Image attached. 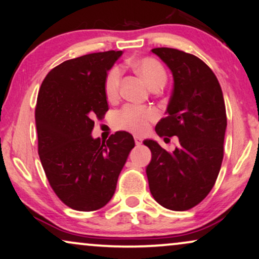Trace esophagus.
<instances>
[{
    "label": "esophagus",
    "instance_id": "esophagus-1",
    "mask_svg": "<svg viewBox=\"0 0 259 259\" xmlns=\"http://www.w3.org/2000/svg\"><path fill=\"white\" fill-rule=\"evenodd\" d=\"M134 139H135V143H136V146H141V144H142V137H140V136H135V137H134Z\"/></svg>",
    "mask_w": 259,
    "mask_h": 259
}]
</instances>
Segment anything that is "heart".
Wrapping results in <instances>:
<instances>
[{"mask_svg":"<svg viewBox=\"0 0 259 259\" xmlns=\"http://www.w3.org/2000/svg\"><path fill=\"white\" fill-rule=\"evenodd\" d=\"M151 89H161L167 81V72L163 65L153 57L134 58L129 63ZM122 72L117 66L110 68L104 78V94L108 101H116L119 96ZM157 113L150 108L139 105H125L115 116L117 129L126 130L136 135L147 133L150 122L156 119Z\"/></svg>","mask_w":259,"mask_h":259,"instance_id":"b5f03b06","label":"heart"}]
</instances>
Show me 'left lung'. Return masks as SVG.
Returning a JSON list of instances; mask_svg holds the SVG:
<instances>
[{"label":"left lung","mask_w":259,"mask_h":259,"mask_svg":"<svg viewBox=\"0 0 259 259\" xmlns=\"http://www.w3.org/2000/svg\"><path fill=\"white\" fill-rule=\"evenodd\" d=\"M151 51L174 77L167 116L155 130L164 140L178 136L179 144L170 153L153 140L144 141L151 151L148 182L161 206L187 211L208 195L218 178L227 125L225 102L215 74L198 57L168 47Z\"/></svg>","instance_id":"1"}]
</instances>
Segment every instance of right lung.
I'll list each match as a JSON object with an SVG mask.
<instances>
[{
    "instance_id": "obj_1",
    "label": "right lung",
    "mask_w": 259,
    "mask_h": 259,
    "mask_svg": "<svg viewBox=\"0 0 259 259\" xmlns=\"http://www.w3.org/2000/svg\"><path fill=\"white\" fill-rule=\"evenodd\" d=\"M122 51L64 61L48 72L37 95V153L52 189L75 211H96L110 201L134 137L117 132L94 140L95 118L109 110L104 78Z\"/></svg>"
}]
</instances>
